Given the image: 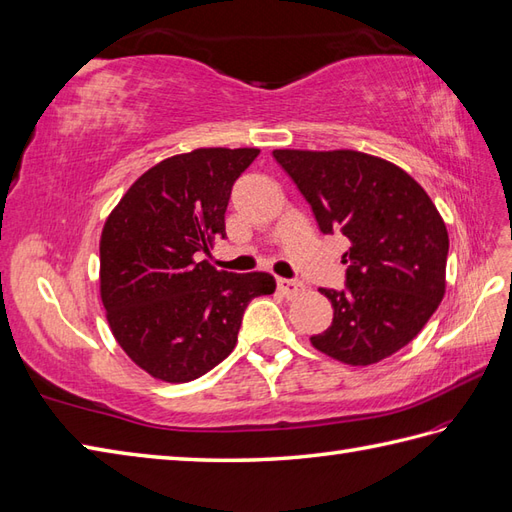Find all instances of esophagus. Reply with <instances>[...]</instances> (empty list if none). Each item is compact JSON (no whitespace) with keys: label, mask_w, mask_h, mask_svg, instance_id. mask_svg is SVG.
I'll list each match as a JSON object with an SVG mask.
<instances>
[{"label":"esophagus","mask_w":512,"mask_h":512,"mask_svg":"<svg viewBox=\"0 0 512 512\" xmlns=\"http://www.w3.org/2000/svg\"><path fill=\"white\" fill-rule=\"evenodd\" d=\"M278 291L284 295V297H293L297 295L299 291H304V284L299 280H286V278H278Z\"/></svg>","instance_id":"obj_1"}]
</instances>
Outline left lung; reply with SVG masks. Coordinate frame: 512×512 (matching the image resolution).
<instances>
[{"mask_svg":"<svg viewBox=\"0 0 512 512\" xmlns=\"http://www.w3.org/2000/svg\"><path fill=\"white\" fill-rule=\"evenodd\" d=\"M323 234L350 239L345 289H321L334 317L315 350L367 367L402 350L445 295L447 228L421 184L393 162L354 152L273 149Z\"/></svg>","mask_w":512,"mask_h":512,"instance_id":"1","label":"left lung"}]
</instances>
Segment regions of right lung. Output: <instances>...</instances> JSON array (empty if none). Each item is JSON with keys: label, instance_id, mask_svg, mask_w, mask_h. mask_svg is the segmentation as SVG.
Instances as JSON below:
<instances>
[{"label": "right lung", "instance_id": "right-lung-1", "mask_svg": "<svg viewBox=\"0 0 512 512\" xmlns=\"http://www.w3.org/2000/svg\"><path fill=\"white\" fill-rule=\"evenodd\" d=\"M256 147H199L158 162L108 215L99 295L121 350L162 382H191L228 358L243 313L276 291L269 273L219 271L208 254L226 236L236 178Z\"/></svg>", "mask_w": 512, "mask_h": 512}]
</instances>
